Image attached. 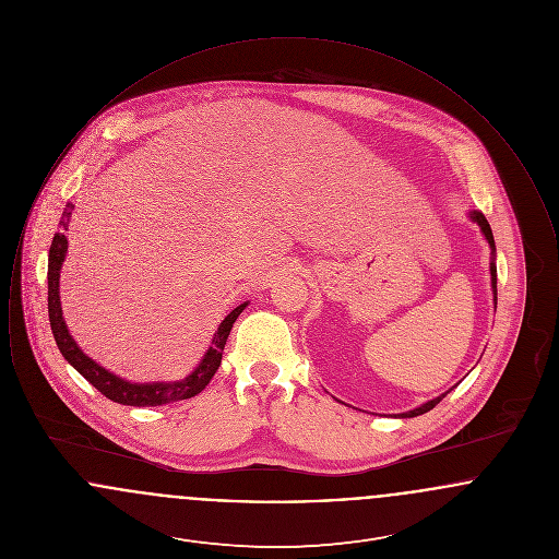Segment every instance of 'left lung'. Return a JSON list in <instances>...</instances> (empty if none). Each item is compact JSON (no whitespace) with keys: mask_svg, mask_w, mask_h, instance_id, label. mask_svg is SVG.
<instances>
[{"mask_svg":"<svg viewBox=\"0 0 559 559\" xmlns=\"http://www.w3.org/2000/svg\"><path fill=\"white\" fill-rule=\"evenodd\" d=\"M467 217H469L472 222H476V224H478L479 230H481V235H484V239L488 240V245H490V287H492V301H495V308H497V264H495V260H497V247H495V237H492L490 224H488V219L484 217V213L469 212L467 213ZM451 390H449V392H451ZM449 392H444V394H440V396H436V399L427 400V402H424L421 406H417V408H413V411L400 413L399 417H402V419H408V417L424 415L427 411H431V408H433L440 400L444 399ZM394 417H396V415H394Z\"/></svg>","mask_w":559,"mask_h":559,"instance_id":"left-lung-1","label":"left lung"}]
</instances>
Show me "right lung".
I'll return each instance as SVG.
<instances>
[{"instance_id":"1","label":"right lung","mask_w":559,"mask_h":559,"mask_svg":"<svg viewBox=\"0 0 559 559\" xmlns=\"http://www.w3.org/2000/svg\"><path fill=\"white\" fill-rule=\"evenodd\" d=\"M73 210H75V205L67 203L62 217L58 222V233L53 235L52 245H50V255H48V314H50V326H52L56 346L64 356V360L75 371L83 374L100 394H105L112 402L128 404V406H160V404L180 402V400L192 399V396L201 394L205 390V385L212 381L213 374L222 362V352H224L235 320L239 319L240 312L249 306V301H242L226 319L219 322L217 331L213 333L212 346L207 347V352L203 354V358L194 367V371L188 372L187 377L180 381L135 383V381H128V379L108 371L96 360H92L87 354H83V349L78 346V342L69 333V326L62 317L60 270H62V262L67 258V249H69L67 230L71 224Z\"/></svg>"}]
</instances>
